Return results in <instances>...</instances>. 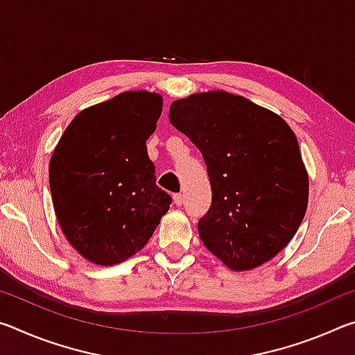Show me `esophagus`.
<instances>
[{
	"mask_svg": "<svg viewBox=\"0 0 355 355\" xmlns=\"http://www.w3.org/2000/svg\"><path fill=\"white\" fill-rule=\"evenodd\" d=\"M173 203H175L177 207H180V205H183V196L182 194H173Z\"/></svg>",
	"mask_w": 355,
	"mask_h": 355,
	"instance_id": "obj_1",
	"label": "esophagus"
}]
</instances>
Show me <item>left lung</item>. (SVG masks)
<instances>
[{"label": "left lung", "mask_w": 355, "mask_h": 355, "mask_svg": "<svg viewBox=\"0 0 355 355\" xmlns=\"http://www.w3.org/2000/svg\"><path fill=\"white\" fill-rule=\"evenodd\" d=\"M169 120L207 164L213 202L197 225L205 248L232 271L285 249L309 203V173L285 120L224 91L175 100Z\"/></svg>", "instance_id": "left-lung-1"}]
</instances>
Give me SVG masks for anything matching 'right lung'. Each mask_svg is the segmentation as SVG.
Returning <instances> with one entry per match:
<instances>
[{"label":"right lung","instance_id":"add662e5","mask_svg":"<svg viewBox=\"0 0 355 355\" xmlns=\"http://www.w3.org/2000/svg\"><path fill=\"white\" fill-rule=\"evenodd\" d=\"M161 111L159 94L122 92L76 114L51 155L55 214L87 261L112 266L133 257L169 209L146 146Z\"/></svg>","mask_w":355,"mask_h":355}]
</instances>
